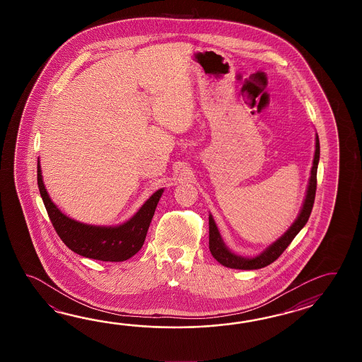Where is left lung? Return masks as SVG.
<instances>
[{
  "label": "left lung",
  "mask_w": 362,
  "mask_h": 362,
  "mask_svg": "<svg viewBox=\"0 0 362 362\" xmlns=\"http://www.w3.org/2000/svg\"><path fill=\"white\" fill-rule=\"evenodd\" d=\"M318 162H320V139L315 134V156H313V165L310 170V177L308 182L307 194L303 202L300 212L293 221V225L281 235L279 238L273 242L272 245L267 247L262 254L256 255L254 257H246L240 255L234 254L230 251L228 246L225 245L223 239L221 238V234L217 229L215 220L212 215L209 214V251L212 256L215 257L217 262H220L226 268L231 269L240 270H254L262 269L264 267L269 265L273 262H276L278 257L282 255L287 246L293 242V239L296 237V234L304 228V225L308 223V218L312 212L313 203H315V189H317V168H318Z\"/></svg>",
  "instance_id": "left-lung-1"
}]
</instances>
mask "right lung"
<instances>
[{"label":"right lung","mask_w":362,"mask_h":362,"mask_svg":"<svg viewBox=\"0 0 362 362\" xmlns=\"http://www.w3.org/2000/svg\"><path fill=\"white\" fill-rule=\"evenodd\" d=\"M37 184L47 215L63 243L80 256L100 262H125L137 254L146 238L147 230L164 189H159L125 223L100 226L80 223L64 215L50 199L42 181L40 159Z\"/></svg>","instance_id":"right-lung-1"}]
</instances>
